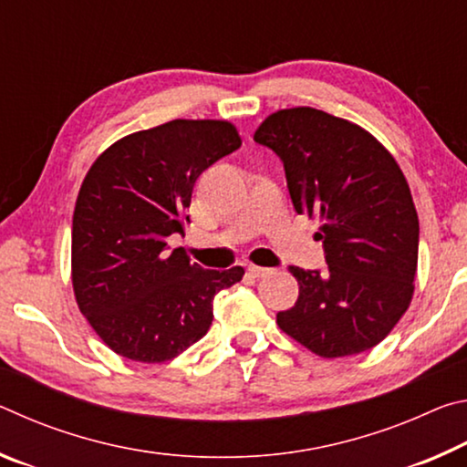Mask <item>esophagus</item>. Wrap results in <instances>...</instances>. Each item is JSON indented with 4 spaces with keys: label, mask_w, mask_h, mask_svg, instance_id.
<instances>
[{
    "label": "esophagus",
    "mask_w": 467,
    "mask_h": 467,
    "mask_svg": "<svg viewBox=\"0 0 467 467\" xmlns=\"http://www.w3.org/2000/svg\"><path fill=\"white\" fill-rule=\"evenodd\" d=\"M247 270H249V274L253 275V278H264V275H267V274H270L272 270H270V267H262V265H249L247 267Z\"/></svg>",
    "instance_id": "obj_1"
}]
</instances>
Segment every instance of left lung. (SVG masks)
I'll use <instances>...</instances> for the list:
<instances>
[{"label": "left lung", "instance_id": "obj_1", "mask_svg": "<svg viewBox=\"0 0 467 467\" xmlns=\"http://www.w3.org/2000/svg\"><path fill=\"white\" fill-rule=\"evenodd\" d=\"M253 140L282 161L298 214L321 220L327 264L290 267L300 290L280 329L323 358L377 346L414 292L420 228L404 172L368 131L311 107L270 115Z\"/></svg>", "mask_w": 467, "mask_h": 467}]
</instances>
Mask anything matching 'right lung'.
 Returning a JSON list of instances; mask_svg holds the SVG:
<instances>
[{
    "mask_svg": "<svg viewBox=\"0 0 467 467\" xmlns=\"http://www.w3.org/2000/svg\"><path fill=\"white\" fill-rule=\"evenodd\" d=\"M239 146L228 121L175 119L115 141L90 167L74 210L72 282L82 315L119 357H179L208 334L218 292L241 282V265L205 270L169 247L195 181Z\"/></svg>",
    "mask_w": 467,
    "mask_h": 467,
    "instance_id": "add662e5",
    "label": "right lung"
}]
</instances>
